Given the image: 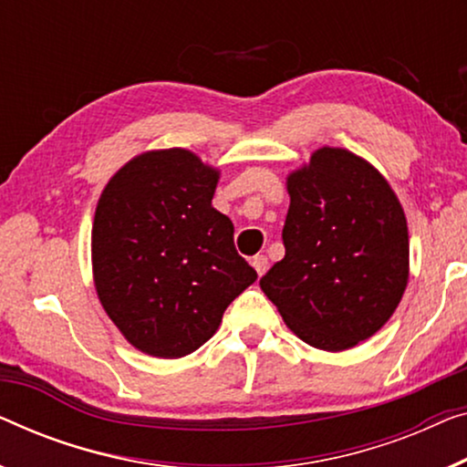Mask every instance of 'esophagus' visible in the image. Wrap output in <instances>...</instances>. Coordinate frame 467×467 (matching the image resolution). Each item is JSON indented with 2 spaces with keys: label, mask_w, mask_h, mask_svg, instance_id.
<instances>
[{
  "label": "esophagus",
  "mask_w": 467,
  "mask_h": 467,
  "mask_svg": "<svg viewBox=\"0 0 467 467\" xmlns=\"http://www.w3.org/2000/svg\"><path fill=\"white\" fill-rule=\"evenodd\" d=\"M250 263H253L254 272L259 274V275H263V274L267 272L269 263H267V256H265V254H256V256H253V261H250Z\"/></svg>",
  "instance_id": "obj_1"
}]
</instances>
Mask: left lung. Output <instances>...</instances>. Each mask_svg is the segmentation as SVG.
<instances>
[{"mask_svg": "<svg viewBox=\"0 0 467 467\" xmlns=\"http://www.w3.org/2000/svg\"><path fill=\"white\" fill-rule=\"evenodd\" d=\"M286 254L261 290L307 346L343 351L373 337L409 284V227L388 179L343 147H320L286 177Z\"/></svg>", "mask_w": 467, "mask_h": 467, "instance_id": "left-lung-1", "label": "left lung"}]
</instances>
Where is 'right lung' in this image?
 I'll list each match as a JSON object with an SVG mask.
<instances>
[{
  "label": "right lung",
  "mask_w": 467,
  "mask_h": 467,
  "mask_svg": "<svg viewBox=\"0 0 467 467\" xmlns=\"http://www.w3.org/2000/svg\"><path fill=\"white\" fill-rule=\"evenodd\" d=\"M221 171L181 147L134 155L100 193L92 223L99 301L132 348L183 358L217 333L256 280L213 208Z\"/></svg>",
  "instance_id": "obj_1"
}]
</instances>
